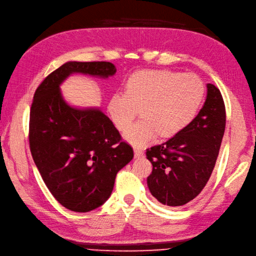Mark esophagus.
<instances>
[{
  "label": "esophagus",
  "mask_w": 256,
  "mask_h": 256,
  "mask_svg": "<svg viewBox=\"0 0 256 256\" xmlns=\"http://www.w3.org/2000/svg\"><path fill=\"white\" fill-rule=\"evenodd\" d=\"M144 156V151L139 149H134V158H139Z\"/></svg>",
  "instance_id": "esophagus-1"
}]
</instances>
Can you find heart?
Wrapping results in <instances>:
<instances>
[{"mask_svg":"<svg viewBox=\"0 0 256 256\" xmlns=\"http://www.w3.org/2000/svg\"><path fill=\"white\" fill-rule=\"evenodd\" d=\"M205 88L194 74L172 70H140L128 78L124 92H115L107 103L110 120L124 132L138 114L143 119L124 134L134 146L144 148L158 136L174 137L194 122L200 112Z\"/></svg>","mask_w":256,"mask_h":256,"instance_id":"b5f03b06","label":"heart"}]
</instances>
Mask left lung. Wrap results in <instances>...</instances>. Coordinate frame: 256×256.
Returning <instances> with one entry per match:
<instances>
[{"instance_id":"obj_1","label":"left lung","mask_w":256,"mask_h":256,"mask_svg":"<svg viewBox=\"0 0 256 256\" xmlns=\"http://www.w3.org/2000/svg\"><path fill=\"white\" fill-rule=\"evenodd\" d=\"M226 128V108L219 88L207 84L202 108L184 132L146 150L152 173L146 183L166 206H183L200 194L212 175Z\"/></svg>"}]
</instances>
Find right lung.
I'll use <instances>...</instances> for the list:
<instances>
[{
	"mask_svg": "<svg viewBox=\"0 0 256 256\" xmlns=\"http://www.w3.org/2000/svg\"><path fill=\"white\" fill-rule=\"evenodd\" d=\"M116 71L105 61L66 62L34 95L30 119L34 162L51 194L72 212H88L103 205L134 151L100 107L70 105L60 86L74 73L108 78Z\"/></svg>",
	"mask_w": 256,
	"mask_h": 256,
	"instance_id": "right-lung-1",
	"label": "right lung"
}]
</instances>
